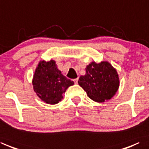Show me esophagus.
Segmentation results:
<instances>
[{
    "label": "esophagus",
    "instance_id": "esophagus-1",
    "mask_svg": "<svg viewBox=\"0 0 149 149\" xmlns=\"http://www.w3.org/2000/svg\"><path fill=\"white\" fill-rule=\"evenodd\" d=\"M74 81L75 82V84H77V81H78V78L74 79Z\"/></svg>",
    "mask_w": 149,
    "mask_h": 149
}]
</instances>
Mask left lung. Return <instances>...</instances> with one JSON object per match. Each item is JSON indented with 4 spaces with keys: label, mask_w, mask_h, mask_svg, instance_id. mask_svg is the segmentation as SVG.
Returning <instances> with one entry per match:
<instances>
[{
    "label": "left lung",
    "mask_w": 149,
    "mask_h": 149,
    "mask_svg": "<svg viewBox=\"0 0 149 149\" xmlns=\"http://www.w3.org/2000/svg\"><path fill=\"white\" fill-rule=\"evenodd\" d=\"M86 75H81L78 84L88 96L96 102H104L116 94L120 80L116 69L108 61H93L86 66Z\"/></svg>",
    "instance_id": "obj_1"
}]
</instances>
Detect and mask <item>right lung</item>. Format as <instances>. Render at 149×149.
I'll return each instance as SVG.
<instances>
[{
    "instance_id": "right-lung-1",
    "label": "right lung",
    "mask_w": 149,
    "mask_h": 149,
    "mask_svg": "<svg viewBox=\"0 0 149 149\" xmlns=\"http://www.w3.org/2000/svg\"><path fill=\"white\" fill-rule=\"evenodd\" d=\"M33 90L41 100L49 104H56L63 98V94L74 84L57 69L54 60L41 61L33 78Z\"/></svg>"
}]
</instances>
